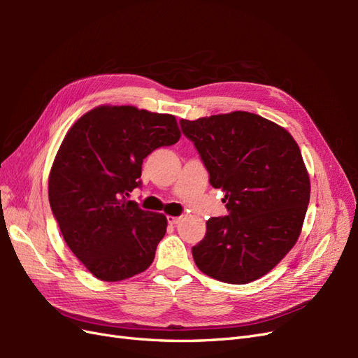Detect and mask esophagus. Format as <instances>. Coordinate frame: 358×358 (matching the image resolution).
I'll return each instance as SVG.
<instances>
[{"mask_svg":"<svg viewBox=\"0 0 358 358\" xmlns=\"http://www.w3.org/2000/svg\"><path fill=\"white\" fill-rule=\"evenodd\" d=\"M180 220H182V216H167V221H169V224H171V225L179 224Z\"/></svg>","mask_w":358,"mask_h":358,"instance_id":"esophagus-1","label":"esophagus"}]
</instances>
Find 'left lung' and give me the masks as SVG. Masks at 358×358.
Masks as SVG:
<instances>
[{
    "mask_svg": "<svg viewBox=\"0 0 358 358\" xmlns=\"http://www.w3.org/2000/svg\"><path fill=\"white\" fill-rule=\"evenodd\" d=\"M229 215L206 222L192 246L204 275L248 284L268 273L296 245L310 182L299 145L285 128L249 112L180 121Z\"/></svg>",
    "mask_w": 358,
    "mask_h": 358,
    "instance_id": "1",
    "label": "left lung"
}]
</instances>
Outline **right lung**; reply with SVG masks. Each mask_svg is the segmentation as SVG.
I'll list each match as a JSON object with an SVG mask.
<instances>
[{"label":"right lung","instance_id":"right-lung-1","mask_svg":"<svg viewBox=\"0 0 358 358\" xmlns=\"http://www.w3.org/2000/svg\"><path fill=\"white\" fill-rule=\"evenodd\" d=\"M180 138L176 117L134 106H100L64 137L49 175V203L64 241L90 272L117 282L145 272L167 218L127 200L143 159Z\"/></svg>","mask_w":358,"mask_h":358}]
</instances>
